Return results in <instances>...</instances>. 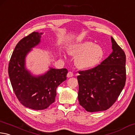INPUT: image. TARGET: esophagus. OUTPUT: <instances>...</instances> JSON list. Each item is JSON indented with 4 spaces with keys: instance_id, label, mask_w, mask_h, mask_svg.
<instances>
[{
    "instance_id": "esophagus-1",
    "label": "esophagus",
    "mask_w": 135,
    "mask_h": 135,
    "mask_svg": "<svg viewBox=\"0 0 135 135\" xmlns=\"http://www.w3.org/2000/svg\"><path fill=\"white\" fill-rule=\"evenodd\" d=\"M73 76H74V74H73L72 72H69L68 73V74H67V76H68V78L72 77Z\"/></svg>"
}]
</instances>
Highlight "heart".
I'll return each mask as SVG.
<instances>
[{
  "label": "heart",
  "instance_id": "b5f03b06",
  "mask_svg": "<svg viewBox=\"0 0 135 135\" xmlns=\"http://www.w3.org/2000/svg\"><path fill=\"white\" fill-rule=\"evenodd\" d=\"M70 56L76 57L75 64L78 69L86 70L94 69L102 61L104 56L103 47L90 41L70 44L68 49Z\"/></svg>",
  "mask_w": 135,
  "mask_h": 135
}]
</instances>
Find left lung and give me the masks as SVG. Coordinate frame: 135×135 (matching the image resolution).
<instances>
[{
    "instance_id": "8db88e82",
    "label": "left lung",
    "mask_w": 135,
    "mask_h": 135,
    "mask_svg": "<svg viewBox=\"0 0 135 135\" xmlns=\"http://www.w3.org/2000/svg\"><path fill=\"white\" fill-rule=\"evenodd\" d=\"M113 51L94 69L79 71V104L87 112H95L109 108L121 93L126 82V55L111 37Z\"/></svg>"
}]
</instances>
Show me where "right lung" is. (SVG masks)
I'll list each match as a JSON object with an SVG mask.
<instances>
[{
    "label": "right lung",
    "instance_id": "obj_1",
    "mask_svg": "<svg viewBox=\"0 0 135 135\" xmlns=\"http://www.w3.org/2000/svg\"><path fill=\"white\" fill-rule=\"evenodd\" d=\"M42 32H33L16 44L9 63L8 74L14 93L25 107L46 109L55 101L56 89L66 80L67 69L49 67L44 74L33 75L26 68V57L41 42Z\"/></svg>",
    "mask_w": 135,
    "mask_h": 135
}]
</instances>
